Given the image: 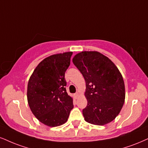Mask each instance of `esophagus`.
<instances>
[{
  "instance_id": "1",
  "label": "esophagus",
  "mask_w": 148,
  "mask_h": 148,
  "mask_svg": "<svg viewBox=\"0 0 148 148\" xmlns=\"http://www.w3.org/2000/svg\"><path fill=\"white\" fill-rule=\"evenodd\" d=\"M79 94L78 93V92H76V93L75 94V97H76V98L78 97H79Z\"/></svg>"
}]
</instances>
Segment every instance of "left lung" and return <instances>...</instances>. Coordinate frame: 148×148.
<instances>
[{
    "label": "left lung",
    "mask_w": 148,
    "mask_h": 148,
    "mask_svg": "<svg viewBox=\"0 0 148 148\" xmlns=\"http://www.w3.org/2000/svg\"><path fill=\"white\" fill-rule=\"evenodd\" d=\"M86 81L87 106L82 113L86 121L103 125L114 120L125 100V86L117 67L97 51H82L73 58Z\"/></svg>",
    "instance_id": "8db88e82"
}]
</instances>
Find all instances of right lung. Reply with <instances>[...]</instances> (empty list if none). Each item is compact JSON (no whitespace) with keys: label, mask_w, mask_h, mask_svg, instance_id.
Listing matches in <instances>:
<instances>
[{"label":"right lung","mask_w":148,"mask_h":148,"mask_svg":"<svg viewBox=\"0 0 148 148\" xmlns=\"http://www.w3.org/2000/svg\"><path fill=\"white\" fill-rule=\"evenodd\" d=\"M73 52L49 56L37 66L27 86L31 110L40 121L50 127L64 123L73 108L66 90L65 72Z\"/></svg>","instance_id":"obj_1"}]
</instances>
